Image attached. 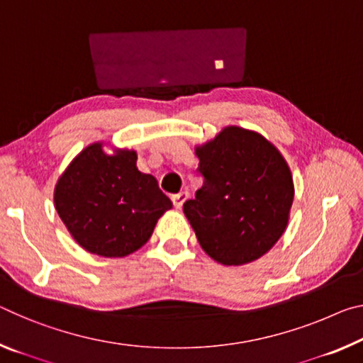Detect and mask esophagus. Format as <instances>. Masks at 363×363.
<instances>
[{"mask_svg":"<svg viewBox=\"0 0 363 363\" xmlns=\"http://www.w3.org/2000/svg\"><path fill=\"white\" fill-rule=\"evenodd\" d=\"M189 199V192H179V194H176V195H172V203H174V206L177 210H181L182 208V205L186 203V200Z\"/></svg>","mask_w":363,"mask_h":363,"instance_id":"34e87169","label":"esophagus"}]
</instances>
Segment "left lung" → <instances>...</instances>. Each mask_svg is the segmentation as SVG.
Returning <instances> with one entry per match:
<instances>
[{"label": "left lung", "mask_w": 363, "mask_h": 363, "mask_svg": "<svg viewBox=\"0 0 363 363\" xmlns=\"http://www.w3.org/2000/svg\"><path fill=\"white\" fill-rule=\"evenodd\" d=\"M203 186L184 203L199 244L213 260L240 267L273 249L289 223L294 181L267 137L226 125L195 145Z\"/></svg>", "instance_id": "8db88e82"}]
</instances>
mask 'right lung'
I'll use <instances>...</instances> for the list:
<instances>
[{"label": "right lung", "instance_id": "1", "mask_svg": "<svg viewBox=\"0 0 363 363\" xmlns=\"http://www.w3.org/2000/svg\"><path fill=\"white\" fill-rule=\"evenodd\" d=\"M105 147L90 143L67 164L55 186V208L82 249L121 258L147 244L172 202L137 168L135 150Z\"/></svg>", "mask_w": 363, "mask_h": 363}]
</instances>
